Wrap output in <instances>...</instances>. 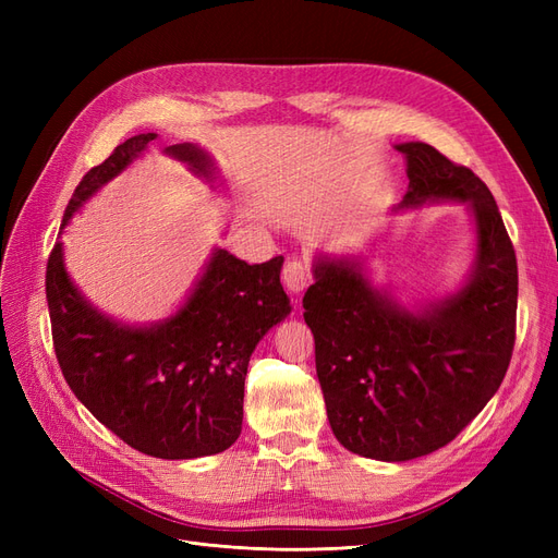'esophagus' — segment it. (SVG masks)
<instances>
[{"instance_id": "esophagus-1", "label": "esophagus", "mask_w": 558, "mask_h": 558, "mask_svg": "<svg viewBox=\"0 0 558 558\" xmlns=\"http://www.w3.org/2000/svg\"><path fill=\"white\" fill-rule=\"evenodd\" d=\"M310 281H312V272H310L307 263H302V260H289V263H286V267H283V286L291 293L305 291L307 286H310Z\"/></svg>"}]
</instances>
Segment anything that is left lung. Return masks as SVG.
<instances>
[{
    "instance_id": "obj_1",
    "label": "left lung",
    "mask_w": 558,
    "mask_h": 558,
    "mask_svg": "<svg viewBox=\"0 0 558 558\" xmlns=\"http://www.w3.org/2000/svg\"><path fill=\"white\" fill-rule=\"evenodd\" d=\"M396 148L410 179L398 209L453 199L475 216L468 283L408 310L369 283L361 260L318 258L302 298L337 442L391 463L449 445L494 398L512 359L519 286L514 246L486 183L430 144Z\"/></svg>"
}]
</instances>
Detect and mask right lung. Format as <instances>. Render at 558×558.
Here are the masks:
<instances>
[{
	"mask_svg": "<svg viewBox=\"0 0 558 558\" xmlns=\"http://www.w3.org/2000/svg\"><path fill=\"white\" fill-rule=\"evenodd\" d=\"M156 137H130L93 167L76 185L62 228ZM165 154L202 179H216L214 160L195 144L167 146ZM281 265V256L248 265L214 248L185 305L160 324L137 328L97 312L78 293L56 242L46 265V300L66 384L99 424L142 453L181 461L226 451L242 433L251 353L291 314Z\"/></svg>",
	"mask_w": 558,
	"mask_h": 558,
	"instance_id": "obj_1",
	"label": "right lung"
}]
</instances>
